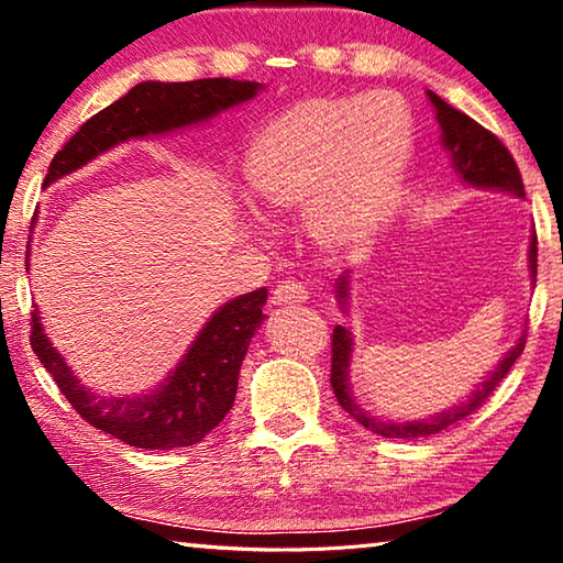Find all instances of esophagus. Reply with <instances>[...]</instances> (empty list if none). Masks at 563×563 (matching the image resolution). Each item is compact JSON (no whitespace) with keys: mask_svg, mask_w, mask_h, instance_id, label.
I'll use <instances>...</instances> for the list:
<instances>
[{"mask_svg":"<svg viewBox=\"0 0 563 563\" xmlns=\"http://www.w3.org/2000/svg\"><path fill=\"white\" fill-rule=\"evenodd\" d=\"M308 300V288L295 280H285L273 290V305H300Z\"/></svg>","mask_w":563,"mask_h":563,"instance_id":"34e87169","label":"esophagus"}]
</instances>
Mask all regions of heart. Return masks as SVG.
Returning <instances> with one entry per match:
<instances>
[{
    "label": "heart",
    "instance_id": "b5f03b06",
    "mask_svg": "<svg viewBox=\"0 0 563 563\" xmlns=\"http://www.w3.org/2000/svg\"><path fill=\"white\" fill-rule=\"evenodd\" d=\"M412 119L393 97H312L273 117L245 154V180L271 213H308L330 251L373 238L402 194Z\"/></svg>",
    "mask_w": 563,
    "mask_h": 563
}]
</instances>
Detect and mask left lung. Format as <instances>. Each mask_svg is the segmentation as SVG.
I'll return each mask as SVG.
<instances>
[{
	"label": "left lung",
	"mask_w": 563,
	"mask_h": 563,
	"mask_svg": "<svg viewBox=\"0 0 563 563\" xmlns=\"http://www.w3.org/2000/svg\"><path fill=\"white\" fill-rule=\"evenodd\" d=\"M427 93H430V101L437 111V121H440L442 146L446 148V154H450L456 174H460L470 186L507 190V194L523 198V180L517 168V161H514V156L509 154V148L504 146L492 131H487L474 119L466 117L464 111H456L444 99L437 97L434 91H427ZM529 271H531L533 283H537V233L531 235V243H529ZM347 285H350V275H342L338 280V298L342 302V308H345L347 295H350ZM523 345H527V335L519 338L517 345L504 355V360H499V365L494 367V373L487 375V379L474 389L466 402L454 405L452 409H446V412H440L437 417L422 419V422H383V419L369 417L350 393L347 373H350V355H352V335L347 328L338 325L332 330L330 385L340 407L345 409L355 422L365 427V430L375 432L379 437H387V440H417V437H430V434L442 432L450 424L460 422V419L476 412V409L487 402V397L494 393V389L499 387L501 379L507 377L511 365L523 352Z\"/></svg>",
	"instance_id": "obj_1"
}]
</instances>
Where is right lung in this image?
<instances>
[{
  "instance_id": "add662e5",
  "label": "right lung",
  "mask_w": 563,
  "mask_h": 563,
  "mask_svg": "<svg viewBox=\"0 0 563 563\" xmlns=\"http://www.w3.org/2000/svg\"><path fill=\"white\" fill-rule=\"evenodd\" d=\"M263 89L258 81L198 79V81H144L126 97L99 111L56 151L44 186L89 164L103 151L129 139L168 133L213 119L216 113L251 101ZM30 255V251H26ZM30 263V261H26ZM268 290H253L225 302L198 332L178 367L158 385L154 395L97 397L84 387L64 357L42 332L40 312H32V350L52 375L69 405L91 427L139 450H176L194 446L231 412L238 373L247 342L263 322Z\"/></svg>"
}]
</instances>
